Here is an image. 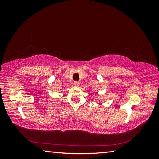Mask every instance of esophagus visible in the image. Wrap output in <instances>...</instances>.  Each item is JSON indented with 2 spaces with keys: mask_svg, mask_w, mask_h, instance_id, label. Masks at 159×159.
<instances>
[{
  "mask_svg": "<svg viewBox=\"0 0 159 159\" xmlns=\"http://www.w3.org/2000/svg\"><path fill=\"white\" fill-rule=\"evenodd\" d=\"M74 85L75 86V87H79L80 83L78 82V81H74Z\"/></svg>",
  "mask_w": 159,
  "mask_h": 159,
  "instance_id": "34e87169",
  "label": "esophagus"
}]
</instances>
